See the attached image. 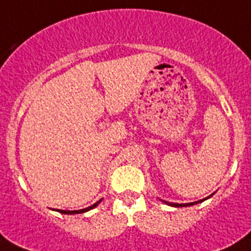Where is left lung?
<instances>
[{
    "label": "left lung",
    "instance_id": "1",
    "mask_svg": "<svg viewBox=\"0 0 251 251\" xmlns=\"http://www.w3.org/2000/svg\"><path fill=\"white\" fill-rule=\"evenodd\" d=\"M207 199H209V197H207ZM203 200H200V201H197V202H202ZM197 202H191V203H170V205H172V206H175V207H179V206H191V205H195V203H197ZM166 203H169V202H166Z\"/></svg>",
    "mask_w": 251,
    "mask_h": 251
}]
</instances>
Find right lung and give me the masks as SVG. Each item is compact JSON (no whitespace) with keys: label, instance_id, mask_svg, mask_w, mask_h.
Here are the masks:
<instances>
[{"label":"right lung","instance_id":"add662e5","mask_svg":"<svg viewBox=\"0 0 251 251\" xmlns=\"http://www.w3.org/2000/svg\"><path fill=\"white\" fill-rule=\"evenodd\" d=\"M101 200H99V201H98V202H95L94 203V205H91V206H89V207H86V209H82V210H73V211H67V210H59L60 211V213H63V214H79V213H85V211H87V210H91V209H94V207L97 206L98 203L100 202Z\"/></svg>","mask_w":251,"mask_h":251}]
</instances>
